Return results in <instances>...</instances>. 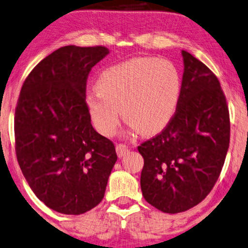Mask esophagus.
Masks as SVG:
<instances>
[{
    "mask_svg": "<svg viewBox=\"0 0 248 248\" xmlns=\"http://www.w3.org/2000/svg\"><path fill=\"white\" fill-rule=\"evenodd\" d=\"M115 151H117L118 156L121 158V157H124V154L128 152V146L124 144H119V145H117V147H115Z\"/></svg>",
    "mask_w": 248,
    "mask_h": 248,
    "instance_id": "1",
    "label": "esophagus"
}]
</instances>
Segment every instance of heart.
<instances>
[{
    "mask_svg": "<svg viewBox=\"0 0 248 248\" xmlns=\"http://www.w3.org/2000/svg\"><path fill=\"white\" fill-rule=\"evenodd\" d=\"M97 92L85 103L95 129L113 136L121 114L143 136L162 131L176 114L181 78L171 61L134 58L105 68L95 82Z\"/></svg>",
    "mask_w": 248,
    "mask_h": 248,
    "instance_id": "obj_1",
    "label": "heart"
}]
</instances>
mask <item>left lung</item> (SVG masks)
Wrapping results in <instances>:
<instances>
[{"mask_svg": "<svg viewBox=\"0 0 248 248\" xmlns=\"http://www.w3.org/2000/svg\"><path fill=\"white\" fill-rule=\"evenodd\" d=\"M184 75L176 114L161 134L138 146L144 157V199L164 213L202 202L217 183L226 158L230 121L216 75L181 51Z\"/></svg>", "mask_w": 248, "mask_h": 248, "instance_id": "1", "label": "left lung"}]
</instances>
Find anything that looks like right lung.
Returning <instances> with one entry per match:
<instances>
[{"instance_id": "add662e5", "label": "right lung", "mask_w": 248, "mask_h": 248, "mask_svg": "<svg viewBox=\"0 0 248 248\" xmlns=\"http://www.w3.org/2000/svg\"><path fill=\"white\" fill-rule=\"evenodd\" d=\"M110 51L60 47L22 85L15 114L16 153L34 194L49 209L78 216L103 200L117 162L113 143L91 124L86 81Z\"/></svg>"}]
</instances>
